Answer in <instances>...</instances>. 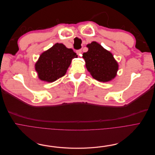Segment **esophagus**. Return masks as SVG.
<instances>
[{"label": "esophagus", "instance_id": "1", "mask_svg": "<svg viewBox=\"0 0 155 155\" xmlns=\"http://www.w3.org/2000/svg\"><path fill=\"white\" fill-rule=\"evenodd\" d=\"M76 53L78 55H80L81 54V50H78L76 51Z\"/></svg>", "mask_w": 155, "mask_h": 155}]
</instances>
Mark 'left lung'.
I'll list each match as a JSON object with an SVG mask.
<instances>
[{
	"mask_svg": "<svg viewBox=\"0 0 155 155\" xmlns=\"http://www.w3.org/2000/svg\"><path fill=\"white\" fill-rule=\"evenodd\" d=\"M86 47L88 50L83 53V58L92 77L104 83L114 79L119 70V64L113 54L96 41L87 44Z\"/></svg>",
	"mask_w": 155,
	"mask_h": 155,
	"instance_id": "8db88e82",
	"label": "left lung"
}]
</instances>
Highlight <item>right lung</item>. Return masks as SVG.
I'll list each match as a JSON object with an SVG mask.
<instances>
[{
	"mask_svg": "<svg viewBox=\"0 0 155 155\" xmlns=\"http://www.w3.org/2000/svg\"><path fill=\"white\" fill-rule=\"evenodd\" d=\"M76 57L72 49L57 43L40 55L35 69L41 81L52 83L65 74L72 60Z\"/></svg>",
	"mask_w": 155,
	"mask_h": 155,
	"instance_id": "add662e5",
	"label": "right lung"
}]
</instances>
